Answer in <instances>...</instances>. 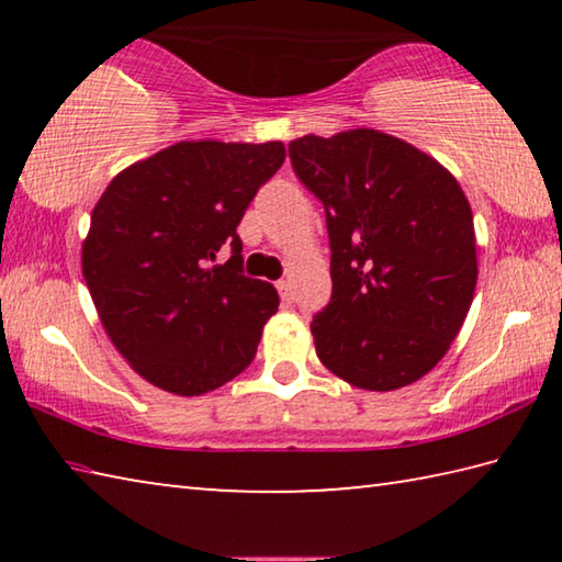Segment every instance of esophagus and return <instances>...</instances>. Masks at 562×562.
<instances>
[{"mask_svg": "<svg viewBox=\"0 0 562 562\" xmlns=\"http://www.w3.org/2000/svg\"><path fill=\"white\" fill-rule=\"evenodd\" d=\"M278 292L282 300H292V282L290 280H280L278 282Z\"/></svg>", "mask_w": 562, "mask_h": 562, "instance_id": "34e87169", "label": "esophagus"}]
</instances>
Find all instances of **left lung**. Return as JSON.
Wrapping results in <instances>:
<instances>
[{
    "label": "left lung",
    "instance_id": "8db88e82",
    "mask_svg": "<svg viewBox=\"0 0 562 562\" xmlns=\"http://www.w3.org/2000/svg\"><path fill=\"white\" fill-rule=\"evenodd\" d=\"M290 160L327 213L331 300L310 325L319 361L369 392L418 382L459 335L479 280L459 180L374 128L310 133Z\"/></svg>",
    "mask_w": 562,
    "mask_h": 562
}]
</instances>
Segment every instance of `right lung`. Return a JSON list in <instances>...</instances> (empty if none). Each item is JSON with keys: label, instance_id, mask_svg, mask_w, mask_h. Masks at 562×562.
Instances as JSON below:
<instances>
[{"label": "right lung", "instance_id": "add662e5", "mask_svg": "<svg viewBox=\"0 0 562 562\" xmlns=\"http://www.w3.org/2000/svg\"><path fill=\"white\" fill-rule=\"evenodd\" d=\"M282 164L280 140H180L103 190L83 280L113 347L146 382L201 396L250 367L280 297L243 274L237 225ZM223 246L232 260L213 266Z\"/></svg>", "mask_w": 562, "mask_h": 562}]
</instances>
